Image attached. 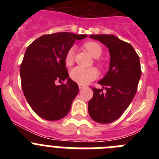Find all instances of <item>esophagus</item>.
Here are the masks:
<instances>
[{
	"label": "esophagus",
	"mask_w": 159,
	"mask_h": 159,
	"mask_svg": "<svg viewBox=\"0 0 159 159\" xmlns=\"http://www.w3.org/2000/svg\"><path fill=\"white\" fill-rule=\"evenodd\" d=\"M84 88V85H81V84H79V88H80V89H83V88Z\"/></svg>",
	"instance_id": "34e87169"
}]
</instances>
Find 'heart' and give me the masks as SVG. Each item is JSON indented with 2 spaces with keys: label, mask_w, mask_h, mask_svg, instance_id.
<instances>
[{
  "label": "heart",
  "mask_w": 159,
  "mask_h": 159,
  "mask_svg": "<svg viewBox=\"0 0 159 159\" xmlns=\"http://www.w3.org/2000/svg\"><path fill=\"white\" fill-rule=\"evenodd\" d=\"M88 52L93 58H99L102 55V48L99 43L94 41H88L84 44ZM74 56H75V48H71L67 52L65 55V64L67 66H71L74 62ZM99 73L95 68H84L81 67H75L70 71V77L73 81L81 85H86L90 82L95 80L98 77Z\"/></svg>",
  "instance_id": "heart-1"
}]
</instances>
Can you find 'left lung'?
Returning a JSON list of instances; mask_svg holds the SVG:
<instances>
[{"mask_svg": "<svg viewBox=\"0 0 159 159\" xmlns=\"http://www.w3.org/2000/svg\"><path fill=\"white\" fill-rule=\"evenodd\" d=\"M90 38L107 48L110 64L106 75L98 82L102 89L92 88L88 113L97 123H110L123 115L135 95L142 73L139 57L130 43L114 35H90Z\"/></svg>", "mask_w": 159, "mask_h": 159, "instance_id": "obj_1", "label": "left lung"}]
</instances>
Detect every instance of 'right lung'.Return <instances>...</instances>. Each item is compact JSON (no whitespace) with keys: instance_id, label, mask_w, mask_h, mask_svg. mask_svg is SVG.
I'll return each mask as SVG.
<instances>
[{"instance_id":"right-lung-1","label":"right lung","mask_w":159,"mask_h":159,"mask_svg":"<svg viewBox=\"0 0 159 159\" xmlns=\"http://www.w3.org/2000/svg\"><path fill=\"white\" fill-rule=\"evenodd\" d=\"M71 32L43 35L27 48L20 66L24 95L40 118L56 121L67 116L79 92L65 67V55L75 40L87 37ZM65 84L56 85L57 81Z\"/></svg>"}]
</instances>
